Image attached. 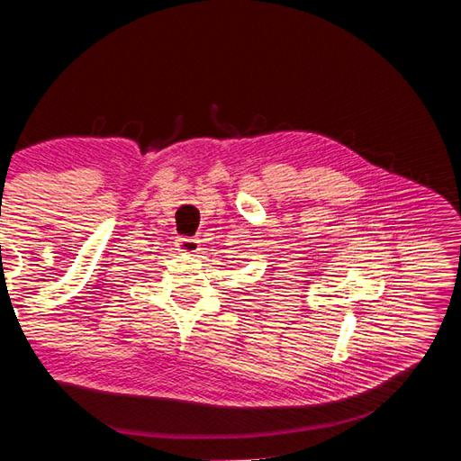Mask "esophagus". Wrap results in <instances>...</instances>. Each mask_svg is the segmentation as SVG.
Segmentation results:
<instances>
[{
    "label": "esophagus",
    "mask_w": 461,
    "mask_h": 461,
    "mask_svg": "<svg viewBox=\"0 0 461 461\" xmlns=\"http://www.w3.org/2000/svg\"><path fill=\"white\" fill-rule=\"evenodd\" d=\"M179 247H181V251L193 255V253H196L200 249V241L196 238H181L179 240Z\"/></svg>",
    "instance_id": "obj_1"
}]
</instances>
